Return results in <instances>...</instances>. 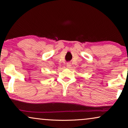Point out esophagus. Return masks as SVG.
<instances>
[{"label": "esophagus", "mask_w": 128, "mask_h": 128, "mask_svg": "<svg viewBox=\"0 0 128 128\" xmlns=\"http://www.w3.org/2000/svg\"><path fill=\"white\" fill-rule=\"evenodd\" d=\"M71 63H70V62H67L66 63V67L68 68H70V66H71Z\"/></svg>", "instance_id": "34e87169"}]
</instances>
